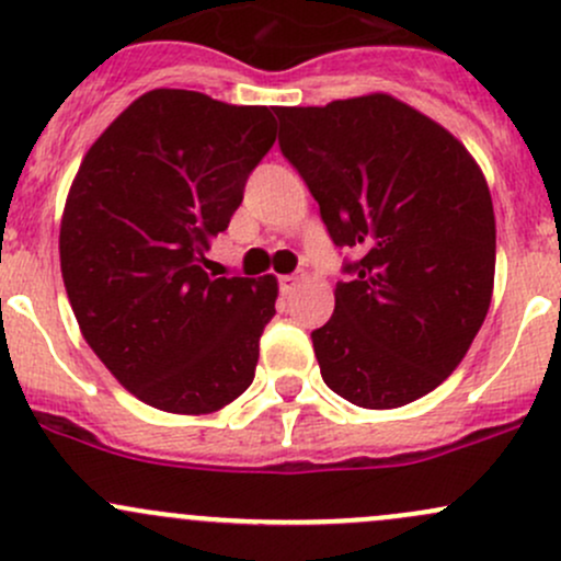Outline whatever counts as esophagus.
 Segmentation results:
<instances>
[{"label": "esophagus", "mask_w": 561, "mask_h": 561, "mask_svg": "<svg viewBox=\"0 0 561 561\" xmlns=\"http://www.w3.org/2000/svg\"><path fill=\"white\" fill-rule=\"evenodd\" d=\"M300 282H304V276H298V274L279 276V287H282V293H290V290H295V287H298Z\"/></svg>", "instance_id": "esophagus-1"}]
</instances>
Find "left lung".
<instances>
[{"label": "left lung", "instance_id": "1", "mask_svg": "<svg viewBox=\"0 0 561 561\" xmlns=\"http://www.w3.org/2000/svg\"><path fill=\"white\" fill-rule=\"evenodd\" d=\"M276 116L332 242L359 252L330 322L311 332L324 383L367 410L426 397L490 309L495 213L482 170L453 133L386 92Z\"/></svg>", "mask_w": 561, "mask_h": 561}]
</instances>
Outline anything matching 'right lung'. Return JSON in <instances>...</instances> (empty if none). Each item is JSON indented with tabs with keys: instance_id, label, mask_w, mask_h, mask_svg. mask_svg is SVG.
<instances>
[{
	"instance_id": "1",
	"label": "right lung",
	"mask_w": 561,
	"mask_h": 561,
	"mask_svg": "<svg viewBox=\"0 0 561 561\" xmlns=\"http://www.w3.org/2000/svg\"><path fill=\"white\" fill-rule=\"evenodd\" d=\"M268 106L159 88L90 146L66 196L60 274L84 341L151 408L207 415L248 391L274 276H218L205 252L276 140Z\"/></svg>"
}]
</instances>
